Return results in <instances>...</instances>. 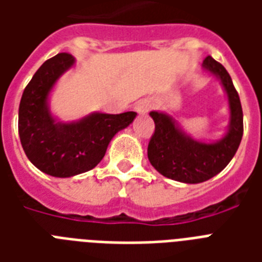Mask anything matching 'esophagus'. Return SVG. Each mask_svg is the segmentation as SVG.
Wrapping results in <instances>:
<instances>
[{"mask_svg": "<svg viewBox=\"0 0 262 262\" xmlns=\"http://www.w3.org/2000/svg\"><path fill=\"white\" fill-rule=\"evenodd\" d=\"M152 108V103L151 100L148 99H141L139 102L135 104V110L139 113V114H147L148 111Z\"/></svg>", "mask_w": 262, "mask_h": 262, "instance_id": "1", "label": "esophagus"}]
</instances>
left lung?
I'll use <instances>...</instances> for the list:
<instances>
[{"label":"left lung","mask_w":262,"mask_h":262,"mask_svg":"<svg viewBox=\"0 0 262 262\" xmlns=\"http://www.w3.org/2000/svg\"><path fill=\"white\" fill-rule=\"evenodd\" d=\"M204 68L216 75L223 84L230 104V127L216 143H201L186 136L170 115L151 111L155 132L148 144V159L162 175L183 183H200L219 174L235 155L244 135V113L239 95L228 72L208 55Z\"/></svg>","instance_id":"8db88e82"}]
</instances>
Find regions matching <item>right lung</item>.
Listing matches in <instances>:
<instances>
[{
	"mask_svg": "<svg viewBox=\"0 0 262 262\" xmlns=\"http://www.w3.org/2000/svg\"><path fill=\"white\" fill-rule=\"evenodd\" d=\"M75 63L59 53L39 68L23 92L18 107V135L27 158L45 174L68 178L90 171L103 159L111 139L129 126L137 113H94L77 122H57L47 98L57 80Z\"/></svg>",
	"mask_w": 262,
	"mask_h": 262,
	"instance_id": "add662e5",
	"label": "right lung"
}]
</instances>
